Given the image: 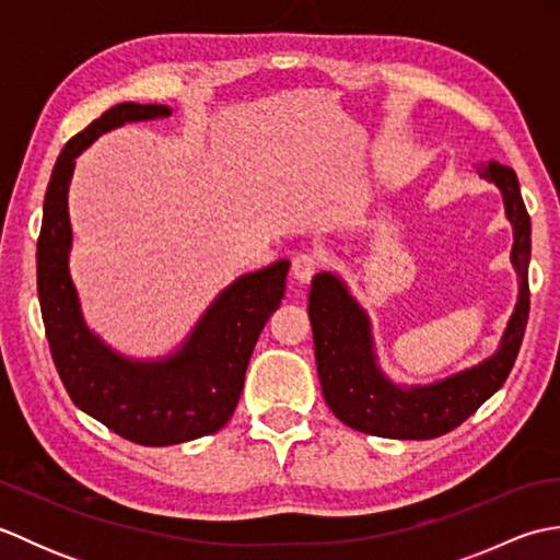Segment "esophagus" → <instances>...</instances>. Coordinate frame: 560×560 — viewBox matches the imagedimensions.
<instances>
[{"label":"esophagus","mask_w":560,"mask_h":560,"mask_svg":"<svg viewBox=\"0 0 560 560\" xmlns=\"http://www.w3.org/2000/svg\"><path fill=\"white\" fill-rule=\"evenodd\" d=\"M319 269V257L317 255H311V253H303L299 257H293V265H291V273L295 281L301 283H307L313 277L315 271Z\"/></svg>","instance_id":"esophagus-1"}]
</instances>
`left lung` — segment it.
I'll return each mask as SVG.
<instances>
[{
    "label": "left lung",
    "instance_id": "1",
    "mask_svg": "<svg viewBox=\"0 0 560 560\" xmlns=\"http://www.w3.org/2000/svg\"><path fill=\"white\" fill-rule=\"evenodd\" d=\"M479 175L503 195L505 217L513 223L510 261L520 279L515 311L489 359L431 385L392 383L377 365L371 317L353 299L347 281L331 271H319L313 279L307 315L319 385L329 409L353 431L397 440L450 433L495 395L513 371L529 317L532 223L513 168L491 161L481 165Z\"/></svg>",
    "mask_w": 560,
    "mask_h": 560
}]
</instances>
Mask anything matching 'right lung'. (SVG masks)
<instances>
[{"label":"right lung","instance_id":"1","mask_svg":"<svg viewBox=\"0 0 560 560\" xmlns=\"http://www.w3.org/2000/svg\"><path fill=\"white\" fill-rule=\"evenodd\" d=\"M171 115L168 105L120 103L67 141L45 192L35 255L45 335L71 401L113 433L149 447L187 443L229 423L259 331L281 305L291 265L279 259L237 277L163 359H129L86 325L69 273V183L77 156L125 122Z\"/></svg>","mask_w":560,"mask_h":560}]
</instances>
